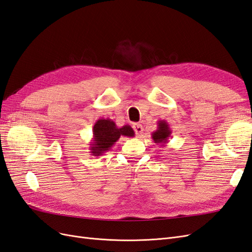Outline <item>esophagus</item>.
I'll use <instances>...</instances> for the list:
<instances>
[{"label": "esophagus", "instance_id": "esophagus-1", "mask_svg": "<svg viewBox=\"0 0 252 252\" xmlns=\"http://www.w3.org/2000/svg\"><path fill=\"white\" fill-rule=\"evenodd\" d=\"M133 129H134L136 135H141L143 133V127L139 123H134L133 124Z\"/></svg>", "mask_w": 252, "mask_h": 252}]
</instances>
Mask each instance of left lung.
<instances>
[{
  "label": "left lung",
  "instance_id": "1",
  "mask_svg": "<svg viewBox=\"0 0 252 252\" xmlns=\"http://www.w3.org/2000/svg\"><path fill=\"white\" fill-rule=\"evenodd\" d=\"M171 130L169 124L167 123L166 121H158V128L157 130L151 133V138L154 140L156 144L161 145V146H164L165 144L168 143V139L170 138Z\"/></svg>",
  "mask_w": 252,
  "mask_h": 252
}]
</instances>
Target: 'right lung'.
Instances as JSON below:
<instances>
[{
	"label": "right lung",
	"instance_id": "right-lung-1",
	"mask_svg": "<svg viewBox=\"0 0 252 252\" xmlns=\"http://www.w3.org/2000/svg\"><path fill=\"white\" fill-rule=\"evenodd\" d=\"M93 134L89 149L91 155L98 157L109 150L121 135L134 136V131L129 125L118 127L110 119H98L94 126Z\"/></svg>",
	"mask_w": 252,
	"mask_h": 252
}]
</instances>
